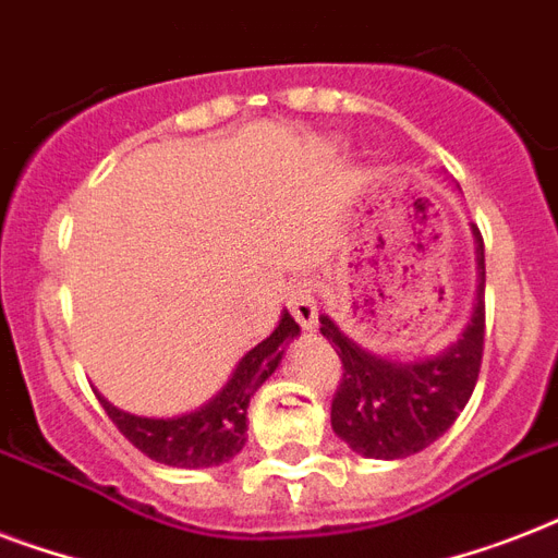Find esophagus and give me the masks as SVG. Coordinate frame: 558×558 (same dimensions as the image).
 <instances>
[{"label": "esophagus", "mask_w": 558, "mask_h": 558, "mask_svg": "<svg viewBox=\"0 0 558 558\" xmlns=\"http://www.w3.org/2000/svg\"><path fill=\"white\" fill-rule=\"evenodd\" d=\"M289 313L295 315V322L304 327V330H313L315 322H318V289H315L313 280H304L292 289L289 295Z\"/></svg>", "instance_id": "34e87169"}]
</instances>
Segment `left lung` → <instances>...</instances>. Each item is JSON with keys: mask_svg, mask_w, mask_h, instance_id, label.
<instances>
[{"mask_svg": "<svg viewBox=\"0 0 558 558\" xmlns=\"http://www.w3.org/2000/svg\"><path fill=\"white\" fill-rule=\"evenodd\" d=\"M477 243V301L472 322L440 356L423 362H390L362 350L353 339L322 315V332L336 344L341 381L332 397V432L365 458L399 460L428 449L449 432L475 390L484 359V236Z\"/></svg>", "mask_w": 558, "mask_h": 558, "instance_id": "obj_1", "label": "left lung"}]
</instances>
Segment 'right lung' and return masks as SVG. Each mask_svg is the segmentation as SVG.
<instances>
[{"mask_svg":"<svg viewBox=\"0 0 558 558\" xmlns=\"http://www.w3.org/2000/svg\"><path fill=\"white\" fill-rule=\"evenodd\" d=\"M298 332H301V327L295 324V318L289 313L280 315L278 327L269 339H263L257 348H252L240 359V365L226 381V388L191 414L168 416V420L135 416L109 405L107 399L98 393L100 405L109 414V420L118 425V432L156 463L179 469L219 466V463H226L243 451L245 432H248L245 414H248L254 390L278 371L280 359L287 353V344L295 339Z\"/></svg>","mask_w":558,"mask_h":558,"instance_id":"1","label":"right lung"}]
</instances>
